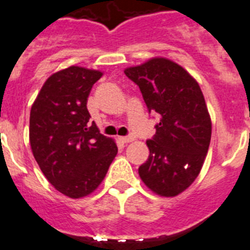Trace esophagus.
<instances>
[{
    "instance_id": "34e87169",
    "label": "esophagus",
    "mask_w": 250,
    "mask_h": 250,
    "mask_svg": "<svg viewBox=\"0 0 250 250\" xmlns=\"http://www.w3.org/2000/svg\"><path fill=\"white\" fill-rule=\"evenodd\" d=\"M121 141H122L123 143H129V142L134 141V136H133V134H129V136L121 137Z\"/></svg>"
}]
</instances>
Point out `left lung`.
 I'll return each instance as SVG.
<instances>
[{"label": "left lung", "mask_w": 250, "mask_h": 250, "mask_svg": "<svg viewBox=\"0 0 250 250\" xmlns=\"http://www.w3.org/2000/svg\"><path fill=\"white\" fill-rule=\"evenodd\" d=\"M125 73L139 87L148 112L159 116L139 177L157 194L178 195L198 177L210 143L212 122L201 87L167 58H152Z\"/></svg>", "instance_id": "obj_1"}]
</instances>
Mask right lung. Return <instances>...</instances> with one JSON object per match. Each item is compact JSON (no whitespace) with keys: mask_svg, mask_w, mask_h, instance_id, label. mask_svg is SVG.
<instances>
[{"mask_svg":"<svg viewBox=\"0 0 250 250\" xmlns=\"http://www.w3.org/2000/svg\"><path fill=\"white\" fill-rule=\"evenodd\" d=\"M100 71L72 66L44 82L30 114L33 157L48 182L69 198L91 194L118 148L89 123L87 98Z\"/></svg>","mask_w":250,"mask_h":250,"instance_id":"1","label":"right lung"}]
</instances>
